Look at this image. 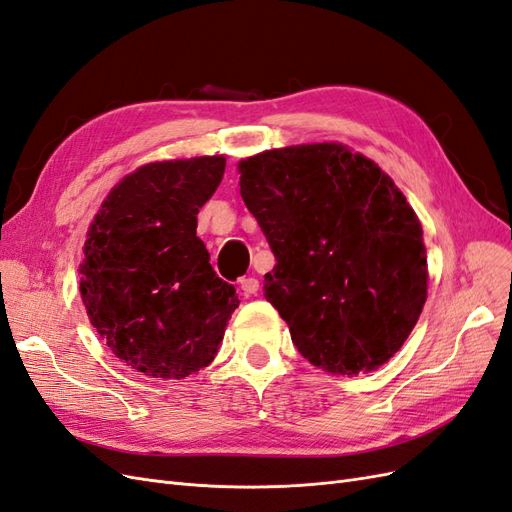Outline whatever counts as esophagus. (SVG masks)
Masks as SVG:
<instances>
[{
	"label": "esophagus",
	"instance_id": "34e87169",
	"mask_svg": "<svg viewBox=\"0 0 512 512\" xmlns=\"http://www.w3.org/2000/svg\"><path fill=\"white\" fill-rule=\"evenodd\" d=\"M260 288V282L256 280V277H243V280L239 282V290L243 297H252V294H256Z\"/></svg>",
	"mask_w": 512,
	"mask_h": 512
}]
</instances>
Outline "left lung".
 Returning <instances> with one entry per match:
<instances>
[{"label": "left lung", "mask_w": 512, "mask_h": 512, "mask_svg": "<svg viewBox=\"0 0 512 512\" xmlns=\"http://www.w3.org/2000/svg\"><path fill=\"white\" fill-rule=\"evenodd\" d=\"M241 198L271 245L265 297L305 359L339 376L384 365L427 299L423 228L376 162L339 143L239 162Z\"/></svg>", "instance_id": "left-lung-1"}]
</instances>
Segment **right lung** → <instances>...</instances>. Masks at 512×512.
I'll return each instance as SVG.
<instances>
[{
  "label": "right lung",
  "mask_w": 512,
  "mask_h": 512,
  "mask_svg": "<svg viewBox=\"0 0 512 512\" xmlns=\"http://www.w3.org/2000/svg\"><path fill=\"white\" fill-rule=\"evenodd\" d=\"M224 168V156L136 168L87 230L79 267L87 316L117 359L149 378L181 380L207 367L239 307L196 237L198 209Z\"/></svg>",
  "instance_id": "add662e5"
}]
</instances>
